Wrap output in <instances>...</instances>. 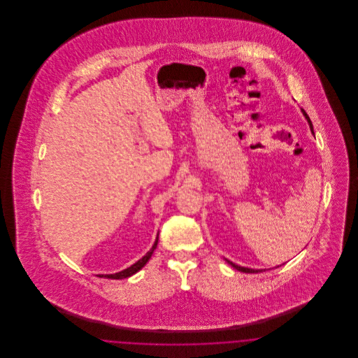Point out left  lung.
Wrapping results in <instances>:
<instances>
[{
	"label": "left lung",
	"mask_w": 358,
	"mask_h": 358,
	"mask_svg": "<svg viewBox=\"0 0 358 358\" xmlns=\"http://www.w3.org/2000/svg\"><path fill=\"white\" fill-rule=\"evenodd\" d=\"M303 111V110H302ZM303 114H305V117H306V120H308V124H310V129H311V131H313V124H311V120H310V118L307 117L306 113L303 111ZM234 268H236V270H238V271H241V273H260L262 270H252V268H245V267H240V266H238V264H235V263H232V262H229V260H227Z\"/></svg>",
	"instance_id": "8db88e82"
}]
</instances>
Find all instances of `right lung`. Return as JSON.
<instances>
[{
	"mask_svg": "<svg viewBox=\"0 0 358 358\" xmlns=\"http://www.w3.org/2000/svg\"><path fill=\"white\" fill-rule=\"evenodd\" d=\"M157 243H158V238H155V243H154L152 250H150L146 255L143 256L142 259H139L136 264H133L131 267H129V268H126V270H123V271H120V273H110V275H99V276H101V278H107V279H124V278H129V276L134 275L136 271H139V270L149 262V259L153 255L154 250L157 248Z\"/></svg>",
	"mask_w": 358,
	"mask_h": 358,
	"instance_id": "1",
	"label": "right lung"
}]
</instances>
